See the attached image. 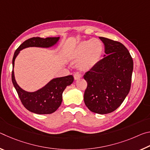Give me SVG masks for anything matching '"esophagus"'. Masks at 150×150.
I'll list each match as a JSON object with an SVG mask.
<instances>
[{
	"instance_id": "34e87169",
	"label": "esophagus",
	"mask_w": 150,
	"mask_h": 150,
	"mask_svg": "<svg viewBox=\"0 0 150 150\" xmlns=\"http://www.w3.org/2000/svg\"><path fill=\"white\" fill-rule=\"evenodd\" d=\"M81 77H82V75H81L80 74V73H75V74L74 75V79H75V80H78L79 79L81 78Z\"/></svg>"
}]
</instances>
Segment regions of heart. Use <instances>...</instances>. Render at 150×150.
Here are the masks:
<instances>
[{"label":"heart","instance_id":"1","mask_svg":"<svg viewBox=\"0 0 150 150\" xmlns=\"http://www.w3.org/2000/svg\"><path fill=\"white\" fill-rule=\"evenodd\" d=\"M104 50L103 42L93 38L79 43L73 50L71 57L77 62L78 69L82 71H88L95 68L102 57Z\"/></svg>","mask_w":150,"mask_h":150}]
</instances>
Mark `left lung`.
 Masks as SVG:
<instances>
[{
    "label": "left lung",
    "instance_id": "left-lung-1",
    "mask_svg": "<svg viewBox=\"0 0 150 150\" xmlns=\"http://www.w3.org/2000/svg\"><path fill=\"white\" fill-rule=\"evenodd\" d=\"M105 55L97 65L83 76L87 83L84 102L93 112L105 115L117 109L131 87L133 60L120 42L100 37Z\"/></svg>",
    "mask_w": 150,
    "mask_h": 150
}]
</instances>
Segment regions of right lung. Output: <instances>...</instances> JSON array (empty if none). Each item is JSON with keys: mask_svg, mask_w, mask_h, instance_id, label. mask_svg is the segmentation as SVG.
Segmentation results:
<instances>
[{"mask_svg": "<svg viewBox=\"0 0 150 150\" xmlns=\"http://www.w3.org/2000/svg\"><path fill=\"white\" fill-rule=\"evenodd\" d=\"M60 37L32 38L26 40L20 45L14 52L12 59V81L18 95L27 110L38 115H48L52 114L59 107L62 103V95L65 88L71 85L74 78L73 75L54 78L46 85L34 92H28L18 85L14 76V62L20 52L23 49L30 47L50 48L56 45Z\"/></svg>", "mask_w": 150, "mask_h": 150, "instance_id": "1", "label": "right lung"}]
</instances>
